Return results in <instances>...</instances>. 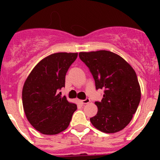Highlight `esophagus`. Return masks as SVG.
Here are the masks:
<instances>
[{"mask_svg":"<svg viewBox=\"0 0 160 160\" xmlns=\"http://www.w3.org/2000/svg\"><path fill=\"white\" fill-rule=\"evenodd\" d=\"M90 101V100L89 99V98H86L85 100H82L81 103L83 104H89Z\"/></svg>","mask_w":160,"mask_h":160,"instance_id":"obj_1","label":"esophagus"}]
</instances>
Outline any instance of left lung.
I'll return each mask as SVG.
<instances>
[{
    "label": "left lung",
    "instance_id": "1",
    "mask_svg": "<svg viewBox=\"0 0 160 160\" xmlns=\"http://www.w3.org/2000/svg\"><path fill=\"white\" fill-rule=\"evenodd\" d=\"M79 56L90 69L96 89L104 90L101 102H95L98 113L90 118V122L105 133L122 130L129 124L141 100L135 70L123 58L107 50L81 52Z\"/></svg>",
    "mask_w": 160,
    "mask_h": 160
}]
</instances>
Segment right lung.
<instances>
[{"mask_svg": "<svg viewBox=\"0 0 160 160\" xmlns=\"http://www.w3.org/2000/svg\"><path fill=\"white\" fill-rule=\"evenodd\" d=\"M77 52H57L38 62L22 89V104L27 119L44 135H56L68 128L77 104L61 97L65 77Z\"/></svg>", "mask_w": 160, "mask_h": 160, "instance_id": "obj_1", "label": "right lung"}]
</instances>
